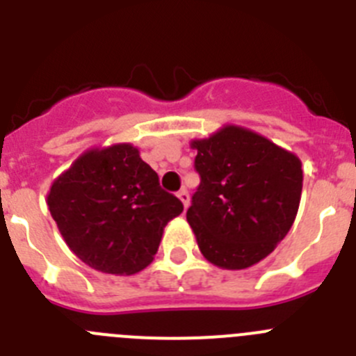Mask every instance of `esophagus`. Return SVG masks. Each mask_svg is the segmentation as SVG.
Wrapping results in <instances>:
<instances>
[{
    "mask_svg": "<svg viewBox=\"0 0 356 356\" xmlns=\"http://www.w3.org/2000/svg\"><path fill=\"white\" fill-rule=\"evenodd\" d=\"M176 196L180 197V201L184 203L185 209H187V207H188V193H187V191H185V188H181V191H178V194H176Z\"/></svg>",
    "mask_w": 356,
    "mask_h": 356,
    "instance_id": "34e87169",
    "label": "esophagus"
}]
</instances>
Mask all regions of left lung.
Returning a JSON list of instances; mask_svg holds the SVG:
<instances>
[{
    "mask_svg": "<svg viewBox=\"0 0 356 356\" xmlns=\"http://www.w3.org/2000/svg\"><path fill=\"white\" fill-rule=\"evenodd\" d=\"M201 176L187 221L201 254L229 271L271 254L300 209L303 169L292 151L237 124L191 140Z\"/></svg>",
    "mask_w": 356,
    "mask_h": 356,
    "instance_id": "left-lung-1",
    "label": "left lung"
}]
</instances>
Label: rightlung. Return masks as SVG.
Listing matches in <instances>:
<instances>
[{"label":"right lung","instance_id":"right-lung-1","mask_svg":"<svg viewBox=\"0 0 356 356\" xmlns=\"http://www.w3.org/2000/svg\"><path fill=\"white\" fill-rule=\"evenodd\" d=\"M48 207L81 262L121 276L153 262L165 225L184 212L130 143L83 151L53 180Z\"/></svg>","mask_w":356,"mask_h":356}]
</instances>
